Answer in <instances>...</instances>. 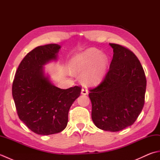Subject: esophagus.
<instances>
[{"instance_id": "34e87169", "label": "esophagus", "mask_w": 160, "mask_h": 160, "mask_svg": "<svg viewBox=\"0 0 160 160\" xmlns=\"http://www.w3.org/2000/svg\"><path fill=\"white\" fill-rule=\"evenodd\" d=\"M81 93L82 95H87L88 94V90L86 88H82V90H81Z\"/></svg>"}]
</instances>
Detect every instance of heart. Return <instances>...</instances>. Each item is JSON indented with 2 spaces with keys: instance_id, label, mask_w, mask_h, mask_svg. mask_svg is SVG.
I'll return each instance as SVG.
<instances>
[{
  "instance_id": "b5f03b06",
  "label": "heart",
  "mask_w": 160,
  "mask_h": 160,
  "mask_svg": "<svg viewBox=\"0 0 160 160\" xmlns=\"http://www.w3.org/2000/svg\"><path fill=\"white\" fill-rule=\"evenodd\" d=\"M108 65L106 56L96 48L87 49L76 54L71 64V72L82 74V82L86 84H96L102 80Z\"/></svg>"
}]
</instances>
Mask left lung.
Segmentation results:
<instances>
[{"label":"left lung","instance_id":"obj_1","mask_svg":"<svg viewBox=\"0 0 160 160\" xmlns=\"http://www.w3.org/2000/svg\"><path fill=\"white\" fill-rule=\"evenodd\" d=\"M113 49L109 70L98 87L89 89L91 118L102 130L121 131L137 120L144 104L147 79L136 56L126 47Z\"/></svg>","mask_w":160,"mask_h":160}]
</instances>
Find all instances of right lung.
<instances>
[{"label": "right lung", "instance_id": "right-lung-1", "mask_svg": "<svg viewBox=\"0 0 160 160\" xmlns=\"http://www.w3.org/2000/svg\"><path fill=\"white\" fill-rule=\"evenodd\" d=\"M60 47L57 44L36 47L20 63L13 81L12 96L20 120L38 135L63 131L69 108L80 95V87L60 89L45 75L44 66L57 60Z\"/></svg>", "mask_w": 160, "mask_h": 160}]
</instances>
